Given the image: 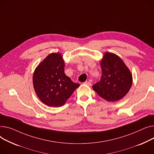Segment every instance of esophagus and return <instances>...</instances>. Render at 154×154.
Wrapping results in <instances>:
<instances>
[{"label": "esophagus", "instance_id": "esophagus-1", "mask_svg": "<svg viewBox=\"0 0 154 154\" xmlns=\"http://www.w3.org/2000/svg\"><path fill=\"white\" fill-rule=\"evenodd\" d=\"M84 84H85V85H88V86H91V83H90L89 81H85V82L84 83Z\"/></svg>", "mask_w": 154, "mask_h": 154}]
</instances>
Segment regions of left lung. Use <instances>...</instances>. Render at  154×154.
Listing matches in <instances>:
<instances>
[{"label": "left lung", "instance_id": "obj_1", "mask_svg": "<svg viewBox=\"0 0 154 154\" xmlns=\"http://www.w3.org/2000/svg\"><path fill=\"white\" fill-rule=\"evenodd\" d=\"M101 61L102 75L93 89L107 101L120 100L132 86V76L122 60L113 53H106Z\"/></svg>", "mask_w": 154, "mask_h": 154}]
</instances>
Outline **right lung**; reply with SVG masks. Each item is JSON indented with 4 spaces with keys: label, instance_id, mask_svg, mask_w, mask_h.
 <instances>
[{
    "label": "right lung",
    "instance_id": "add662e5",
    "mask_svg": "<svg viewBox=\"0 0 154 154\" xmlns=\"http://www.w3.org/2000/svg\"><path fill=\"white\" fill-rule=\"evenodd\" d=\"M65 63L60 53H51L36 68L33 87L40 101L50 107L64 105L79 85L73 83L65 72Z\"/></svg>",
    "mask_w": 154,
    "mask_h": 154
}]
</instances>
